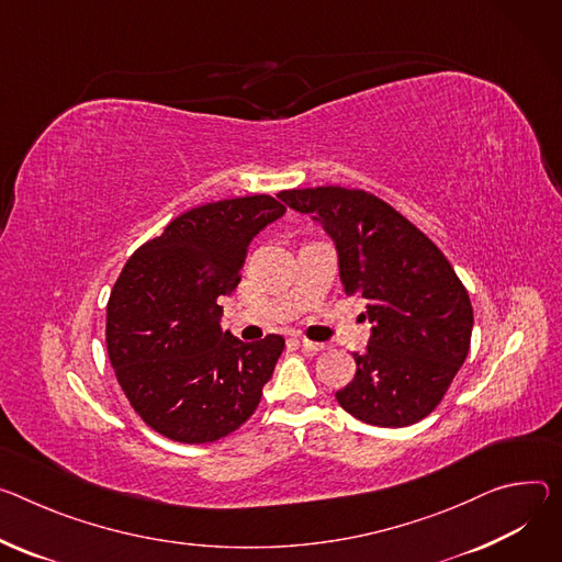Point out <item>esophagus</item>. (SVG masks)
<instances>
[{
  "instance_id": "esophagus-1",
  "label": "esophagus",
  "mask_w": 562,
  "mask_h": 562,
  "mask_svg": "<svg viewBox=\"0 0 562 562\" xmlns=\"http://www.w3.org/2000/svg\"><path fill=\"white\" fill-rule=\"evenodd\" d=\"M300 345H302L304 349H310V351H323V349H325L323 342H314V340H307V338H300Z\"/></svg>"
}]
</instances>
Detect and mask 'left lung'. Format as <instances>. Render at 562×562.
I'll return each mask as SVG.
<instances>
[{
  "instance_id": "1",
  "label": "left lung",
  "mask_w": 562,
  "mask_h": 562,
  "mask_svg": "<svg viewBox=\"0 0 562 562\" xmlns=\"http://www.w3.org/2000/svg\"><path fill=\"white\" fill-rule=\"evenodd\" d=\"M334 237L345 295L368 300L374 325L356 376L336 392L342 411L379 428L426 419L467 361L473 307L437 244L381 196L340 186L282 190Z\"/></svg>"
}]
</instances>
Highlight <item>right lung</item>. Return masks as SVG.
<instances>
[{
	"mask_svg": "<svg viewBox=\"0 0 562 562\" xmlns=\"http://www.w3.org/2000/svg\"><path fill=\"white\" fill-rule=\"evenodd\" d=\"M284 211L271 194L203 203L125 262L108 300L105 340L119 385L151 430L211 443L260 405L284 338L237 340L220 325L217 300L239 284L252 237Z\"/></svg>",
	"mask_w": 562,
	"mask_h": 562,
	"instance_id": "1",
	"label": "right lung"
}]
</instances>
